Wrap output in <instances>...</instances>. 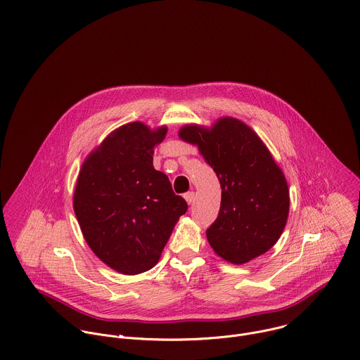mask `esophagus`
Returning a JSON list of instances; mask_svg holds the SVG:
<instances>
[{
    "label": "esophagus",
    "instance_id": "esophagus-1",
    "mask_svg": "<svg viewBox=\"0 0 360 360\" xmlns=\"http://www.w3.org/2000/svg\"><path fill=\"white\" fill-rule=\"evenodd\" d=\"M185 200L191 205V203H193V200H195V192H188V193H185Z\"/></svg>",
    "mask_w": 360,
    "mask_h": 360
}]
</instances>
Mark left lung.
Instances as JSON below:
<instances>
[{"mask_svg":"<svg viewBox=\"0 0 360 360\" xmlns=\"http://www.w3.org/2000/svg\"><path fill=\"white\" fill-rule=\"evenodd\" d=\"M179 137L199 147L220 181V212L206 230L213 251L236 265L269 251L285 230L290 198L259 136L238 119L221 117L210 129L186 124Z\"/></svg>","mask_w":360,"mask_h":360,"instance_id":"obj_1","label":"left lung"}]
</instances>
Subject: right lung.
<instances>
[{
    "instance_id": "obj_1",
    "label": "right lung",
    "mask_w": 360,
    "mask_h": 360,
    "mask_svg": "<svg viewBox=\"0 0 360 360\" xmlns=\"http://www.w3.org/2000/svg\"><path fill=\"white\" fill-rule=\"evenodd\" d=\"M167 127L141 122L113 130L84 161L72 206L94 254L123 275L151 269L188 210L165 174L154 169V147Z\"/></svg>"
}]
</instances>
